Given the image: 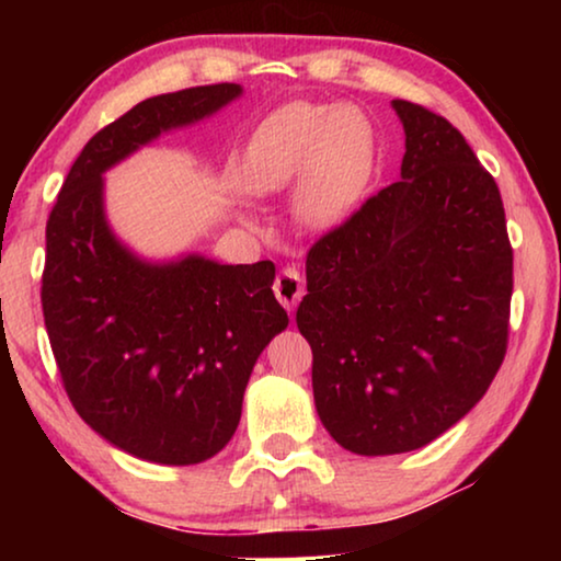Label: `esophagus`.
Segmentation results:
<instances>
[{"label": "esophagus", "instance_id": "obj_1", "mask_svg": "<svg viewBox=\"0 0 561 561\" xmlns=\"http://www.w3.org/2000/svg\"><path fill=\"white\" fill-rule=\"evenodd\" d=\"M273 290L275 296H278V301L283 304V309L294 313L298 301L304 298V278L301 273L296 271V267H283V271L278 273V278H275L273 283Z\"/></svg>", "mask_w": 561, "mask_h": 561}]
</instances>
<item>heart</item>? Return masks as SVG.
Instances as JSON below:
<instances>
[{
  "instance_id": "b5f03b06",
  "label": "heart",
  "mask_w": 561,
  "mask_h": 561,
  "mask_svg": "<svg viewBox=\"0 0 561 561\" xmlns=\"http://www.w3.org/2000/svg\"><path fill=\"white\" fill-rule=\"evenodd\" d=\"M375 171V129L357 106L294 102L260 122L237 163L252 196L296 181L294 206L306 225H342L365 198Z\"/></svg>"
}]
</instances>
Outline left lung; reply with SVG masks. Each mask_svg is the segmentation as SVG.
Returning a JSON list of instances; mask_svg holds the SVG:
<instances>
[{"mask_svg": "<svg viewBox=\"0 0 561 561\" xmlns=\"http://www.w3.org/2000/svg\"><path fill=\"white\" fill-rule=\"evenodd\" d=\"M401 181L306 255L298 332L321 424L355 455H401L455 426L508 350L513 248L493 175L462 133L393 99Z\"/></svg>", "mask_w": 561, "mask_h": 561, "instance_id": "8db88e82", "label": "left lung"}]
</instances>
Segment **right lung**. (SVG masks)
Masks as SVG:
<instances>
[{"instance_id":"1","label":"right lung","mask_w":561,"mask_h":561,"mask_svg":"<svg viewBox=\"0 0 561 561\" xmlns=\"http://www.w3.org/2000/svg\"><path fill=\"white\" fill-rule=\"evenodd\" d=\"M242 94L211 83L145 99L91 137L45 227L43 317L73 409L114 447L158 465L225 449L260 352L288 327L275 265L202 255L145 263L112 234L102 173Z\"/></svg>"}]
</instances>
